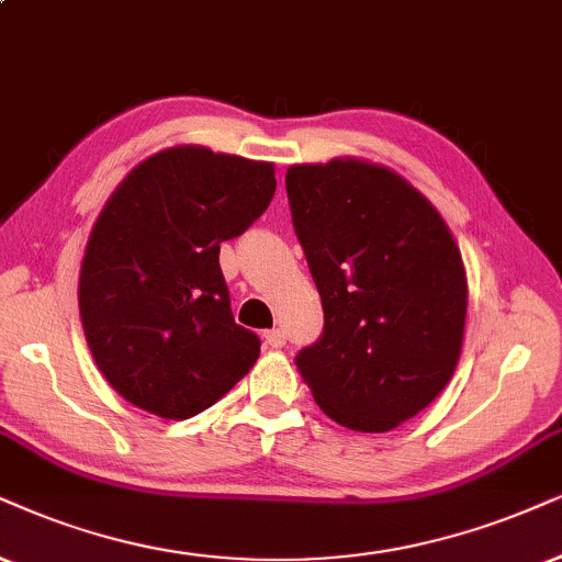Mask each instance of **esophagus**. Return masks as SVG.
<instances>
[{
	"label": "esophagus",
	"instance_id": "obj_1",
	"mask_svg": "<svg viewBox=\"0 0 562 562\" xmlns=\"http://www.w3.org/2000/svg\"><path fill=\"white\" fill-rule=\"evenodd\" d=\"M265 337H267V345L274 347V350H280V347H285V342H288L285 329H272V331H267Z\"/></svg>",
	"mask_w": 562,
	"mask_h": 562
}]
</instances>
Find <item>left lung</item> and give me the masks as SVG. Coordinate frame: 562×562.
Here are the masks:
<instances>
[{
  "mask_svg": "<svg viewBox=\"0 0 562 562\" xmlns=\"http://www.w3.org/2000/svg\"><path fill=\"white\" fill-rule=\"evenodd\" d=\"M285 187L324 308L297 371L334 423L394 430L457 371L470 295L457 240L430 199L379 162H301Z\"/></svg>",
  "mask_w": 562,
  "mask_h": 562,
  "instance_id": "left-lung-1",
  "label": "left lung"
}]
</instances>
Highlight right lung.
<instances>
[{"instance_id":"right-lung-1","label":"right lung","mask_w":562,"mask_h":562,"mask_svg":"<svg viewBox=\"0 0 562 562\" xmlns=\"http://www.w3.org/2000/svg\"><path fill=\"white\" fill-rule=\"evenodd\" d=\"M274 162L176 145L134 166L92 225L80 318L103 379L166 420H189L259 358L236 324L220 244L269 207Z\"/></svg>"}]
</instances>
